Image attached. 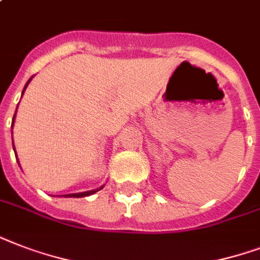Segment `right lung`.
<instances>
[{"label": "right lung", "instance_id": "right-lung-1", "mask_svg": "<svg viewBox=\"0 0 260 260\" xmlns=\"http://www.w3.org/2000/svg\"><path fill=\"white\" fill-rule=\"evenodd\" d=\"M32 81V78L26 82L25 87H24V90H22V94H24V91H25L26 86L29 85V82ZM16 112H17V109H16ZM14 118H16V113H14L13 116V120H12V128H13L14 125ZM13 150H14V154H16V148H14V143H13ZM16 159H17V154H16ZM17 162H18V159H17ZM18 166H20V163H18ZM104 186H101V187H97V189H94V190H89V191H82V193H73V194H64V197H74V198H81V197H87V196H91V194H94L95 191H98V190H101Z\"/></svg>", "mask_w": 260, "mask_h": 260}]
</instances>
